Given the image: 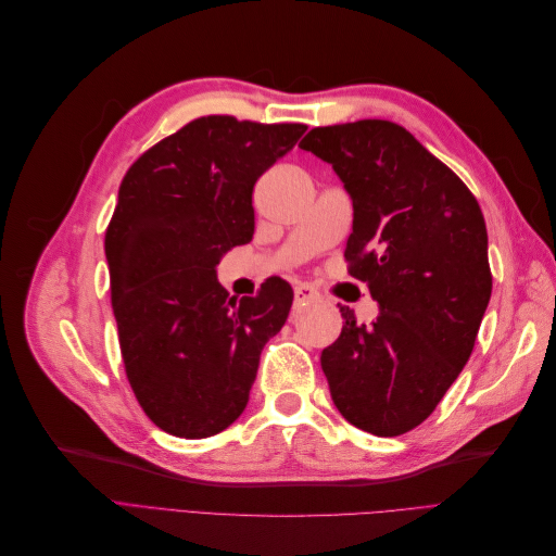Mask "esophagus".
I'll return each mask as SVG.
<instances>
[{
	"label": "esophagus",
	"mask_w": 556,
	"mask_h": 556,
	"mask_svg": "<svg viewBox=\"0 0 556 556\" xmlns=\"http://www.w3.org/2000/svg\"><path fill=\"white\" fill-rule=\"evenodd\" d=\"M319 299H323V296H319V292L308 282H299L296 288H294V306L296 308H304L308 304H315V301H319Z\"/></svg>",
	"instance_id": "esophagus-1"
}]
</instances>
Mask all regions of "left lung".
<instances>
[{
  "label": "left lung",
  "mask_w": 556,
  "mask_h": 556,
  "mask_svg": "<svg viewBox=\"0 0 556 556\" xmlns=\"http://www.w3.org/2000/svg\"><path fill=\"white\" fill-rule=\"evenodd\" d=\"M333 166L352 197L348 274L368 282L380 315L323 350L336 408L392 439L435 410L476 345L492 296L486 227L464 180L390 121L311 129L299 143Z\"/></svg>",
  "instance_id": "left-lung-1"
}]
</instances>
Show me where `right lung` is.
Segmentation results:
<instances>
[{
	"label": "right lung",
	"instance_id": "add662e5",
	"mask_svg": "<svg viewBox=\"0 0 556 556\" xmlns=\"http://www.w3.org/2000/svg\"><path fill=\"white\" fill-rule=\"evenodd\" d=\"M304 131L204 115L121 182L104 239L117 341L139 406L178 439H208L243 413L262 348L290 315L288 280L237 301L215 264L252 239L255 182Z\"/></svg>",
	"mask_w": 556,
	"mask_h": 556
}]
</instances>
